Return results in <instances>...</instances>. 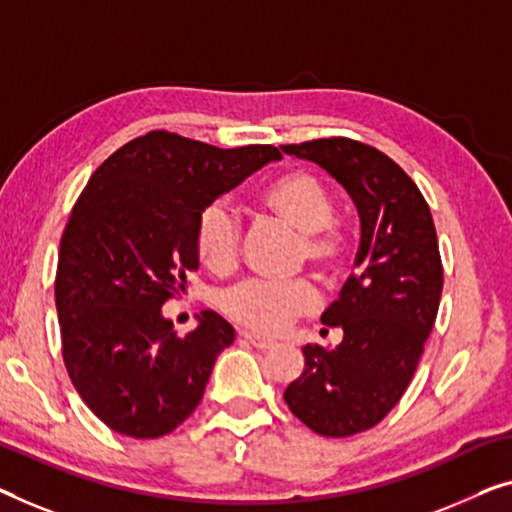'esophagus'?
<instances>
[{
    "mask_svg": "<svg viewBox=\"0 0 512 512\" xmlns=\"http://www.w3.org/2000/svg\"><path fill=\"white\" fill-rule=\"evenodd\" d=\"M241 338H246L250 345L259 349V352H269V349L276 347V342L266 340V338H259V335H255V333H241Z\"/></svg>",
    "mask_w": 512,
    "mask_h": 512,
    "instance_id": "esophagus-1",
    "label": "esophagus"
}]
</instances>
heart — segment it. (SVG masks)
<instances>
[{
	"label": "heart",
	"instance_id": "b5f03b06",
	"mask_svg": "<svg viewBox=\"0 0 512 512\" xmlns=\"http://www.w3.org/2000/svg\"><path fill=\"white\" fill-rule=\"evenodd\" d=\"M257 207L266 216L299 232L296 264H308L317 276L333 280L347 259L345 236L333 227L335 204L326 183L305 170H289L264 183ZM195 253L216 273L232 271L241 253V223L225 202L204 204L195 220ZM218 310L234 324L255 333H278L317 310L312 282L241 280L218 294Z\"/></svg>",
	"mask_w": 512,
	"mask_h": 512
}]
</instances>
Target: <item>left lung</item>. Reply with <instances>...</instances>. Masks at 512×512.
Here are the masks:
<instances>
[{"label":"left lung","instance_id":"1","mask_svg":"<svg viewBox=\"0 0 512 512\" xmlns=\"http://www.w3.org/2000/svg\"><path fill=\"white\" fill-rule=\"evenodd\" d=\"M282 151L324 167L361 216L356 271L322 315L342 342L305 345V370L285 391L312 432L352 437L384 421L414 379L444 287L437 230L409 174L370 144L319 137Z\"/></svg>","mask_w":512,"mask_h":512}]
</instances>
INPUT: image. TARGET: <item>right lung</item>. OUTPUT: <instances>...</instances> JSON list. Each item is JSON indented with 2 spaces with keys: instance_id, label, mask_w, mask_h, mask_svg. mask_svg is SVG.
<instances>
[{
  "instance_id": "1",
  "label": "right lung",
  "mask_w": 512,
  "mask_h": 512,
  "mask_svg": "<svg viewBox=\"0 0 512 512\" xmlns=\"http://www.w3.org/2000/svg\"><path fill=\"white\" fill-rule=\"evenodd\" d=\"M282 154L218 149L170 131L126 142L91 174L59 243L55 303L75 391L133 439L170 434L193 414L232 326L204 310L186 335L160 305L197 269V213Z\"/></svg>"
}]
</instances>
